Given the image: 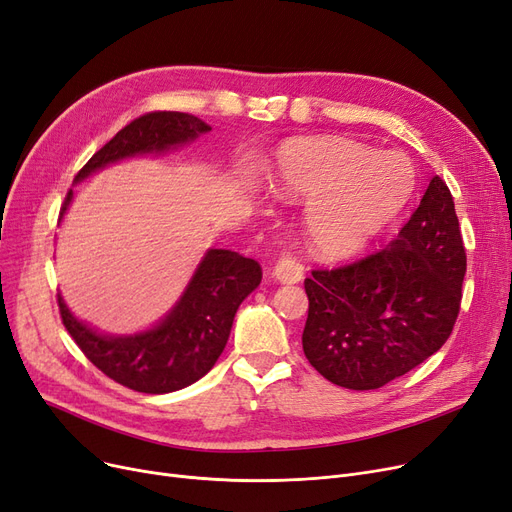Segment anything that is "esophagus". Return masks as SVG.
<instances>
[{
	"instance_id": "esophagus-1",
	"label": "esophagus",
	"mask_w": 512,
	"mask_h": 512,
	"mask_svg": "<svg viewBox=\"0 0 512 512\" xmlns=\"http://www.w3.org/2000/svg\"><path fill=\"white\" fill-rule=\"evenodd\" d=\"M272 276L282 284H297L303 280V265L293 257H282L272 270Z\"/></svg>"
}]
</instances>
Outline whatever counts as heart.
<instances>
[{
    "mask_svg": "<svg viewBox=\"0 0 512 512\" xmlns=\"http://www.w3.org/2000/svg\"><path fill=\"white\" fill-rule=\"evenodd\" d=\"M270 182L284 201H305L301 232L311 253L349 259L406 211L418 177L399 152L376 154L347 138H295L276 150Z\"/></svg>",
    "mask_w": 512,
    "mask_h": 512,
    "instance_id": "heart-1",
    "label": "heart"
}]
</instances>
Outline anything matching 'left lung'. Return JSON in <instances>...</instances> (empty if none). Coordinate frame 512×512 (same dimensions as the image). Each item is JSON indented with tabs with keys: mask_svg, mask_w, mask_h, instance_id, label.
<instances>
[{
	"mask_svg": "<svg viewBox=\"0 0 512 512\" xmlns=\"http://www.w3.org/2000/svg\"><path fill=\"white\" fill-rule=\"evenodd\" d=\"M464 274L454 198L435 175L383 251L339 270H316L305 280V358L345 389L387 385L448 341Z\"/></svg>",
	"mask_w": 512,
	"mask_h": 512,
	"instance_id": "left-lung-1",
	"label": "left lung"
}]
</instances>
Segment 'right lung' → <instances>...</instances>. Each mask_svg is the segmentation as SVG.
<instances>
[{
  "instance_id": "obj_1",
  "label": "right lung",
  "mask_w": 512,
  "mask_h": 512,
  "mask_svg": "<svg viewBox=\"0 0 512 512\" xmlns=\"http://www.w3.org/2000/svg\"><path fill=\"white\" fill-rule=\"evenodd\" d=\"M211 127L188 113H150L123 127L77 173L75 184L136 157H159L196 142ZM73 203L69 190L60 221ZM261 282L255 259L230 249H207L184 293L167 314L146 330L108 335L79 320L58 295L60 316L75 343L110 379L140 393H171L196 383L224 351L240 303Z\"/></svg>"
}]
</instances>
